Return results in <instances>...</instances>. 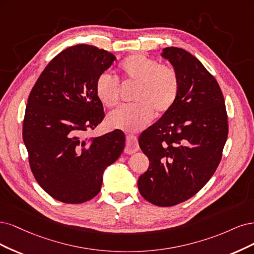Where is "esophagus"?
Returning a JSON list of instances; mask_svg holds the SVG:
<instances>
[{"instance_id":"obj_1","label":"esophagus","mask_w":254,"mask_h":254,"mask_svg":"<svg viewBox=\"0 0 254 254\" xmlns=\"http://www.w3.org/2000/svg\"><path fill=\"white\" fill-rule=\"evenodd\" d=\"M139 150V144H138V139L134 135H127V144L125 152L127 154H133Z\"/></svg>"}]
</instances>
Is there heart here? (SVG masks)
<instances>
[{
  "instance_id": "b5f03b06",
  "label": "heart",
  "mask_w": 254,
  "mask_h": 254,
  "mask_svg": "<svg viewBox=\"0 0 254 254\" xmlns=\"http://www.w3.org/2000/svg\"><path fill=\"white\" fill-rule=\"evenodd\" d=\"M120 69L128 83L136 85L132 105L112 112L108 117L110 127L128 132H136L149 124L154 116L167 113L175 103L179 93V78L176 70L169 65L144 55L127 57ZM96 94L108 108L119 102L118 80L104 72L96 81Z\"/></svg>"
}]
</instances>
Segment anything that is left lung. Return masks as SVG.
Listing matches in <instances>:
<instances>
[{"label":"left lung","mask_w":254,"mask_h":254,"mask_svg":"<svg viewBox=\"0 0 254 254\" xmlns=\"http://www.w3.org/2000/svg\"><path fill=\"white\" fill-rule=\"evenodd\" d=\"M161 56L173 65L179 93L173 106L139 136L148 171L139 176L142 197L159 207L191 198L214 174L228 137L224 96L215 78L193 55L166 47Z\"/></svg>","instance_id":"1"}]
</instances>
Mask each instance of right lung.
<instances>
[{"label":"right lung","instance_id":"1","mask_svg":"<svg viewBox=\"0 0 254 254\" xmlns=\"http://www.w3.org/2000/svg\"><path fill=\"white\" fill-rule=\"evenodd\" d=\"M115 60L96 46H70L48 63L29 94L23 141L36 181L57 200L81 203L94 198L104 170L125 150L120 129L83 137L104 118L96 81Z\"/></svg>","mask_w":254,"mask_h":254}]
</instances>
